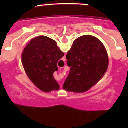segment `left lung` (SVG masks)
Wrapping results in <instances>:
<instances>
[{"instance_id":"1","label":"left lung","mask_w":128,"mask_h":128,"mask_svg":"<svg viewBox=\"0 0 128 128\" xmlns=\"http://www.w3.org/2000/svg\"><path fill=\"white\" fill-rule=\"evenodd\" d=\"M66 59L70 70L62 88L75 93L86 92L94 87L105 74L109 64L104 44L92 35L75 40Z\"/></svg>"}]
</instances>
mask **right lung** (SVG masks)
Instances as JSON below:
<instances>
[{
    "instance_id": "1",
    "label": "right lung",
    "mask_w": 128,
    "mask_h": 128,
    "mask_svg": "<svg viewBox=\"0 0 128 128\" xmlns=\"http://www.w3.org/2000/svg\"><path fill=\"white\" fill-rule=\"evenodd\" d=\"M64 56L54 40L39 36L27 44L21 59L24 71L36 87L44 92H51L60 88L53 74L58 69V60Z\"/></svg>"
}]
</instances>
